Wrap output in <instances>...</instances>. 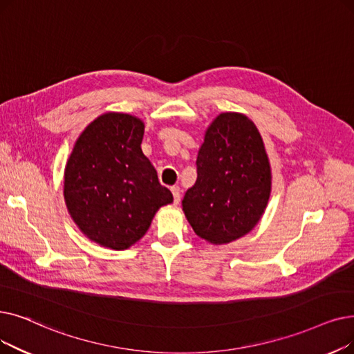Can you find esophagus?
I'll use <instances>...</instances> for the list:
<instances>
[{
	"mask_svg": "<svg viewBox=\"0 0 354 354\" xmlns=\"http://www.w3.org/2000/svg\"><path fill=\"white\" fill-rule=\"evenodd\" d=\"M171 191L174 194V204L178 205L179 201H180V188L179 187H172Z\"/></svg>",
	"mask_w": 354,
	"mask_h": 354,
	"instance_id": "34e87169",
	"label": "esophagus"
}]
</instances>
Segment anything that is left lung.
Returning <instances> with one entry per match:
<instances>
[{"mask_svg":"<svg viewBox=\"0 0 354 354\" xmlns=\"http://www.w3.org/2000/svg\"><path fill=\"white\" fill-rule=\"evenodd\" d=\"M196 182L182 207L196 236L233 241L257 224L270 195V165L253 121L223 113L207 130L196 158Z\"/></svg>","mask_w":354,"mask_h":354,"instance_id":"8db88e82","label":"left lung"}]
</instances>
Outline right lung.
Here are the masks:
<instances>
[{"label": "right lung", "instance_id": "right-lung-1", "mask_svg": "<svg viewBox=\"0 0 354 354\" xmlns=\"http://www.w3.org/2000/svg\"><path fill=\"white\" fill-rule=\"evenodd\" d=\"M143 130L133 115L104 114L82 131L68 160V209L82 233L104 248H130L156 211L174 201L143 155Z\"/></svg>", "mask_w": 354, "mask_h": 354}]
</instances>
